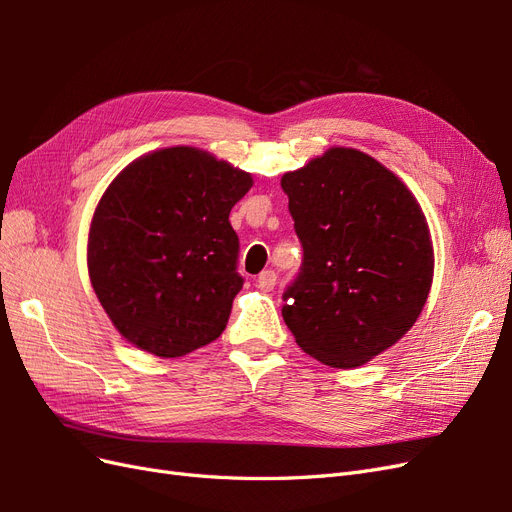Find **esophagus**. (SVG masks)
Masks as SVG:
<instances>
[{
	"mask_svg": "<svg viewBox=\"0 0 512 512\" xmlns=\"http://www.w3.org/2000/svg\"><path fill=\"white\" fill-rule=\"evenodd\" d=\"M275 282H277V275H275V271H271V269L262 271V273L258 275V288H260V290H265V292L273 290Z\"/></svg>",
	"mask_w": 512,
	"mask_h": 512,
	"instance_id": "1",
	"label": "esophagus"
}]
</instances>
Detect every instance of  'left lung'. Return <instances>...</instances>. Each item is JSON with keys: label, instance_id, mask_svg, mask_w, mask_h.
I'll return each mask as SVG.
<instances>
[{"label": "left lung", "instance_id": "left-lung-1", "mask_svg": "<svg viewBox=\"0 0 512 512\" xmlns=\"http://www.w3.org/2000/svg\"><path fill=\"white\" fill-rule=\"evenodd\" d=\"M282 190L303 260L282 316L303 352L352 369L404 337L433 277L425 215L391 170L333 147L286 173Z\"/></svg>", "mask_w": 512, "mask_h": 512}]
</instances>
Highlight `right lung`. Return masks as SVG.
<instances>
[{
    "mask_svg": "<svg viewBox=\"0 0 512 512\" xmlns=\"http://www.w3.org/2000/svg\"><path fill=\"white\" fill-rule=\"evenodd\" d=\"M250 188L243 170L192 147L149 153L108 185L87 267L130 344L175 359L222 335L245 282L228 215Z\"/></svg>",
    "mask_w": 512,
    "mask_h": 512,
    "instance_id": "obj_1",
    "label": "right lung"
}]
</instances>
